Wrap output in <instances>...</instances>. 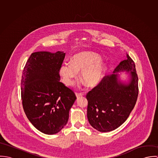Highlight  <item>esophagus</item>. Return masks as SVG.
I'll return each mask as SVG.
<instances>
[{
    "mask_svg": "<svg viewBox=\"0 0 158 158\" xmlns=\"http://www.w3.org/2000/svg\"><path fill=\"white\" fill-rule=\"evenodd\" d=\"M75 95H76V97L77 98H78L79 97H82L84 95L83 94H81V93H75Z\"/></svg>",
    "mask_w": 158,
    "mask_h": 158,
    "instance_id": "obj_1",
    "label": "esophagus"
}]
</instances>
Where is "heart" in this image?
Here are the masks:
<instances>
[{
    "label": "heart",
    "instance_id": "b5f03b06",
    "mask_svg": "<svg viewBox=\"0 0 158 158\" xmlns=\"http://www.w3.org/2000/svg\"><path fill=\"white\" fill-rule=\"evenodd\" d=\"M101 60V56L94 52L82 51L71 58L70 63H62L58 73L63 83L68 86L74 84L80 72V78L87 86L95 87L100 83L106 71V65Z\"/></svg>",
    "mask_w": 158,
    "mask_h": 158
}]
</instances>
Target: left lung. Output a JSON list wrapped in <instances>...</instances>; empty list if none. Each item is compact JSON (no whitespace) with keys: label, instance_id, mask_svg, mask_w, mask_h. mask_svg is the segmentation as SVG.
I'll return each instance as SVG.
<instances>
[{"label":"left lung","instance_id":"8db88e82","mask_svg":"<svg viewBox=\"0 0 158 158\" xmlns=\"http://www.w3.org/2000/svg\"><path fill=\"white\" fill-rule=\"evenodd\" d=\"M124 71L127 79H121ZM135 64L127 53L113 74L105 77L86 95L87 117L90 125L100 132L111 131L122 125L133 110L138 95Z\"/></svg>","mask_w":158,"mask_h":158}]
</instances>
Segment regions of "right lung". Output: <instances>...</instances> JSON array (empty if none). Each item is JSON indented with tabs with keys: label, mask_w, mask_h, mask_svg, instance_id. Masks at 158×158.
I'll list each match as a JSON object with an SVG mask.
<instances>
[{
	"label": "right lung",
	"mask_w": 158,
	"mask_h": 158,
	"mask_svg": "<svg viewBox=\"0 0 158 158\" xmlns=\"http://www.w3.org/2000/svg\"><path fill=\"white\" fill-rule=\"evenodd\" d=\"M65 55L61 51L33 53L23 71L24 112L37 130L48 135L58 133L67 124L77 98L72 90L60 82L58 70Z\"/></svg>",
	"instance_id": "right-lung-1"
}]
</instances>
